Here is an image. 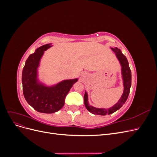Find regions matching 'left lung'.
<instances>
[{
  "mask_svg": "<svg viewBox=\"0 0 157 157\" xmlns=\"http://www.w3.org/2000/svg\"><path fill=\"white\" fill-rule=\"evenodd\" d=\"M111 49L116 54L117 58L118 59V60H119L122 66V74L123 80H124V93H123L121 98L120 99V100L118 101V102L116 104V105H115L113 107L110 108L109 109H98V108L93 107L92 106H89L88 103L87 94L85 93L84 96V102L85 107H86L88 111H90V113H92L93 114H95V115H106L107 114L110 115V114L113 113L114 112L117 111L118 109H119L123 105H124V103L126 101V99H128V96H129L130 86L132 84V74H131V70L130 69L129 65H128V61L127 60L126 57L122 53L121 51L119 49L117 48H114Z\"/></svg>",
  "mask_w": 157,
  "mask_h": 157,
  "instance_id": "8db88e82",
  "label": "left lung"
}]
</instances>
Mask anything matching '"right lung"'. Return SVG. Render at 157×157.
Wrapping results in <instances>:
<instances>
[{
  "label": "right lung",
  "instance_id": "add662e5",
  "mask_svg": "<svg viewBox=\"0 0 157 157\" xmlns=\"http://www.w3.org/2000/svg\"><path fill=\"white\" fill-rule=\"evenodd\" d=\"M52 46H40L27 58L22 72L23 93L27 102L38 112L53 113L63 107L65 99L77 79L64 80L54 87L46 88L36 84V68L44 53Z\"/></svg>",
  "mask_w": 157,
  "mask_h": 157
}]
</instances>
